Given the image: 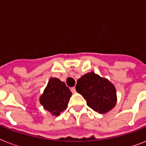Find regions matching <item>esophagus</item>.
Returning <instances> with one entry per match:
<instances>
[{
  "label": "esophagus",
  "instance_id": "obj_1",
  "mask_svg": "<svg viewBox=\"0 0 146 146\" xmlns=\"http://www.w3.org/2000/svg\"><path fill=\"white\" fill-rule=\"evenodd\" d=\"M71 92H72L73 93H76V92L75 87H72V88H71Z\"/></svg>",
  "mask_w": 146,
  "mask_h": 146
}]
</instances>
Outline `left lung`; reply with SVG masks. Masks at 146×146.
Returning <instances> with one entry per match:
<instances>
[{"instance_id":"8db88e82","label":"left lung","mask_w":146,"mask_h":146,"mask_svg":"<svg viewBox=\"0 0 146 146\" xmlns=\"http://www.w3.org/2000/svg\"><path fill=\"white\" fill-rule=\"evenodd\" d=\"M76 90L86 100L87 105L99 113L113 109L117 103L114 86L108 80L94 72L83 75L77 80Z\"/></svg>"}]
</instances>
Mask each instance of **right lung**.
Here are the masks:
<instances>
[{"label": "right lung", "instance_id": "1", "mask_svg": "<svg viewBox=\"0 0 146 146\" xmlns=\"http://www.w3.org/2000/svg\"><path fill=\"white\" fill-rule=\"evenodd\" d=\"M71 96L72 92L64 82L57 78H50L40 96V103L52 115L59 116L66 109Z\"/></svg>", "mask_w": 146, "mask_h": 146}]
</instances>
